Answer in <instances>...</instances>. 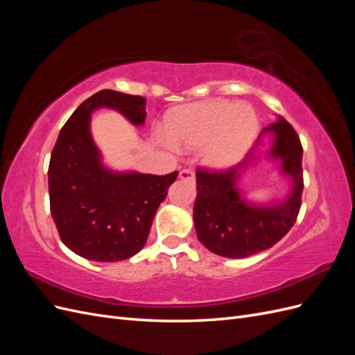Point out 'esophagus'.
<instances>
[{
    "label": "esophagus",
    "instance_id": "obj_1",
    "mask_svg": "<svg viewBox=\"0 0 355 355\" xmlns=\"http://www.w3.org/2000/svg\"><path fill=\"white\" fill-rule=\"evenodd\" d=\"M179 178L184 179V180H194L196 179V175H194V170L192 168H182L179 171Z\"/></svg>",
    "mask_w": 355,
    "mask_h": 355
}]
</instances>
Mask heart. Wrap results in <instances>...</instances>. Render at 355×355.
Here are the masks:
<instances>
[{"label": "heart", "instance_id": "obj_1", "mask_svg": "<svg viewBox=\"0 0 355 355\" xmlns=\"http://www.w3.org/2000/svg\"><path fill=\"white\" fill-rule=\"evenodd\" d=\"M259 123L256 114L231 102H201L171 111L167 115L168 146L202 148L204 164L213 168L230 167L254 142Z\"/></svg>", "mask_w": 355, "mask_h": 355}]
</instances>
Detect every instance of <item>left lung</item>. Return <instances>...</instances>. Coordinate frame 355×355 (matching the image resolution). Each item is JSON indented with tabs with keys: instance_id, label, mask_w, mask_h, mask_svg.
Listing matches in <instances>:
<instances>
[{
	"instance_id": "left-lung-1",
	"label": "left lung",
	"mask_w": 355,
	"mask_h": 355,
	"mask_svg": "<svg viewBox=\"0 0 355 355\" xmlns=\"http://www.w3.org/2000/svg\"><path fill=\"white\" fill-rule=\"evenodd\" d=\"M265 132L274 133L271 158L280 159L282 173L293 180L292 192L283 202L256 206L241 197L239 178L253 154L234 168H197V237L204 247L219 256L240 259L270 249L296 222L304 191L302 145L295 128L284 118H278Z\"/></svg>"
}]
</instances>
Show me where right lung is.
Returning <instances> with one entry per match:
<instances>
[{
    "label": "right lung",
    "mask_w": 355,
    "mask_h": 355,
    "mask_svg": "<svg viewBox=\"0 0 355 355\" xmlns=\"http://www.w3.org/2000/svg\"><path fill=\"white\" fill-rule=\"evenodd\" d=\"M103 106L121 112L135 125L145 123L142 96L101 90L85 99L53 148L49 196L51 218L69 250L89 261L116 262L142 250L178 171L157 176L115 173L103 167L90 135V115Z\"/></svg>",
    "instance_id": "obj_1"
}]
</instances>
